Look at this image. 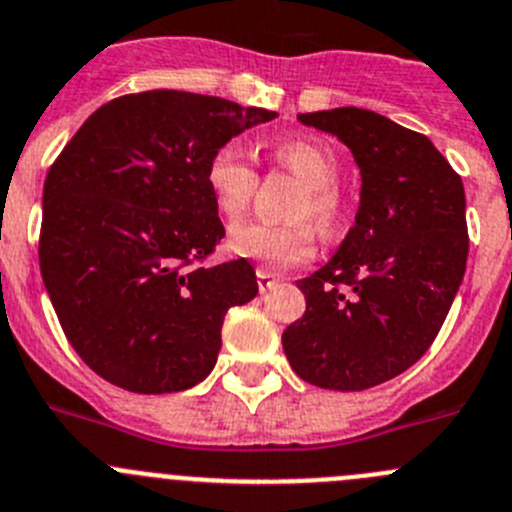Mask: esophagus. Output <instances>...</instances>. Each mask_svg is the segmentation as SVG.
I'll use <instances>...</instances> for the list:
<instances>
[{
	"label": "esophagus",
	"mask_w": 512,
	"mask_h": 512,
	"mask_svg": "<svg viewBox=\"0 0 512 512\" xmlns=\"http://www.w3.org/2000/svg\"><path fill=\"white\" fill-rule=\"evenodd\" d=\"M275 285H278V280L272 278L270 272L257 270V288H260V293H267V290H272Z\"/></svg>",
	"instance_id": "esophagus-1"
}]
</instances>
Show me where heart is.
Instances as JSON below:
<instances>
[{"label": "heart", "instance_id": "heart-1", "mask_svg": "<svg viewBox=\"0 0 512 512\" xmlns=\"http://www.w3.org/2000/svg\"><path fill=\"white\" fill-rule=\"evenodd\" d=\"M275 159L305 184L295 217H313L323 232L341 227L343 199L336 189L341 164L336 151L315 138L293 136L275 146ZM204 181L219 214L237 219L250 207L260 176L245 148L237 141H227L209 156ZM227 245L237 257L260 262L265 270H285L313 257L315 227L308 219L293 224H267L250 219L229 229Z\"/></svg>", "mask_w": 512, "mask_h": 512}]
</instances>
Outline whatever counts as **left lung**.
Listing matches in <instances>:
<instances>
[{"instance_id":"obj_1","label":"left lung","mask_w":512,"mask_h":512,"mask_svg":"<svg viewBox=\"0 0 512 512\" xmlns=\"http://www.w3.org/2000/svg\"><path fill=\"white\" fill-rule=\"evenodd\" d=\"M361 171L356 224L298 280L305 313L283 348L303 381L364 391L404 374L437 338L467 265L465 186L427 136L364 108L300 113Z\"/></svg>"}]
</instances>
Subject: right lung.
<instances>
[{"instance_id": "obj_1", "label": "right lung", "mask_w": 512, "mask_h": 512, "mask_svg": "<svg viewBox=\"0 0 512 512\" xmlns=\"http://www.w3.org/2000/svg\"><path fill=\"white\" fill-rule=\"evenodd\" d=\"M278 113L184 90L100 105L62 148L42 191L40 270L70 346L133 394L197 386L222 323L250 303V262L194 265L224 237L209 156Z\"/></svg>"}]
</instances>
